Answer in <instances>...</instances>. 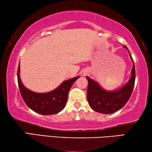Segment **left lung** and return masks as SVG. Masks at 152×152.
Returning <instances> with one entry per match:
<instances>
[{
  "label": "left lung",
  "instance_id": "1",
  "mask_svg": "<svg viewBox=\"0 0 152 152\" xmlns=\"http://www.w3.org/2000/svg\"><path fill=\"white\" fill-rule=\"evenodd\" d=\"M123 48L127 50L133 61L131 77L127 83L115 91H107L100 85L99 82L86 76L88 82L87 100L90 107L98 113L111 114L117 111L125 106L132 94L135 80V64L128 48L125 45Z\"/></svg>",
  "mask_w": 152,
  "mask_h": 152
}]
</instances>
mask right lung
Wrapping results in <instances>:
<instances>
[{
    "label": "right lung",
    "mask_w": 152,
    "mask_h": 152,
    "mask_svg": "<svg viewBox=\"0 0 152 152\" xmlns=\"http://www.w3.org/2000/svg\"><path fill=\"white\" fill-rule=\"evenodd\" d=\"M78 78L80 76L64 80L53 91L39 93L31 91L23 85L20 78V63L18 67V84L23 99L33 111L43 115L56 114L64 109L68 100L69 91Z\"/></svg>",
    "instance_id": "obj_1"
}]
</instances>
